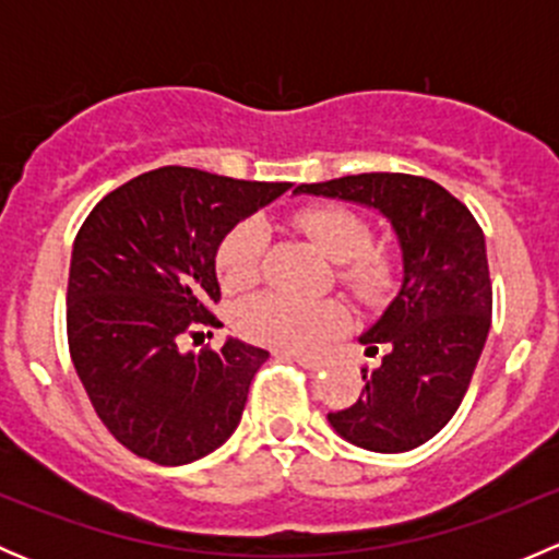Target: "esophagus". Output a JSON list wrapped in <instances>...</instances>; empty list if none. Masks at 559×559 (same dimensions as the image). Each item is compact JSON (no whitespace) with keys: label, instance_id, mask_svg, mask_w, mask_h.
Here are the masks:
<instances>
[{"label":"esophagus","instance_id":"esophagus-1","mask_svg":"<svg viewBox=\"0 0 559 559\" xmlns=\"http://www.w3.org/2000/svg\"><path fill=\"white\" fill-rule=\"evenodd\" d=\"M284 357H292L297 365H302L306 370H311V373H319L321 368H324V362H319V359H311V357H300V354H284Z\"/></svg>","mask_w":559,"mask_h":559}]
</instances>
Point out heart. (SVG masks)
I'll list each match as a JSON object with an SVG mask.
<instances>
[{"mask_svg": "<svg viewBox=\"0 0 559 559\" xmlns=\"http://www.w3.org/2000/svg\"><path fill=\"white\" fill-rule=\"evenodd\" d=\"M295 227L324 253L341 264V281L359 300H379L392 281V259L381 248H370V227L348 207L319 205L297 213ZM267 229L257 218L240 222L227 233L216 253L218 278L227 292H243L262 275ZM348 313L337 300H295L264 295L240 302L235 326L248 341L284 352H311L326 337L346 326Z\"/></svg>", "mask_w": 559, "mask_h": 559, "instance_id": "obj_1", "label": "heart"}]
</instances>
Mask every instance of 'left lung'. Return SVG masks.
Wrapping results in <instances>:
<instances>
[{"label": "left lung", "mask_w": 559, "mask_h": 559, "mask_svg": "<svg viewBox=\"0 0 559 559\" xmlns=\"http://www.w3.org/2000/svg\"><path fill=\"white\" fill-rule=\"evenodd\" d=\"M295 194L370 207L397 238L400 289L359 335L368 357L379 348L384 357L362 373V397L326 421L368 452H411L452 419L487 343L492 284L481 227L443 186L416 175H346Z\"/></svg>", "instance_id": "left-lung-1"}]
</instances>
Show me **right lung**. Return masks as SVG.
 I'll return each mask as SVG.
<instances>
[{
    "mask_svg": "<svg viewBox=\"0 0 559 559\" xmlns=\"http://www.w3.org/2000/svg\"><path fill=\"white\" fill-rule=\"evenodd\" d=\"M289 189L159 167L118 186L83 222L70 259L67 341L94 411L129 452L189 465L238 430L270 354L238 337L200 354L183 352V341L222 326L207 311L222 297V240Z\"/></svg>",
    "mask_w": 559,
    "mask_h": 559,
    "instance_id": "1",
    "label": "right lung"
}]
</instances>
